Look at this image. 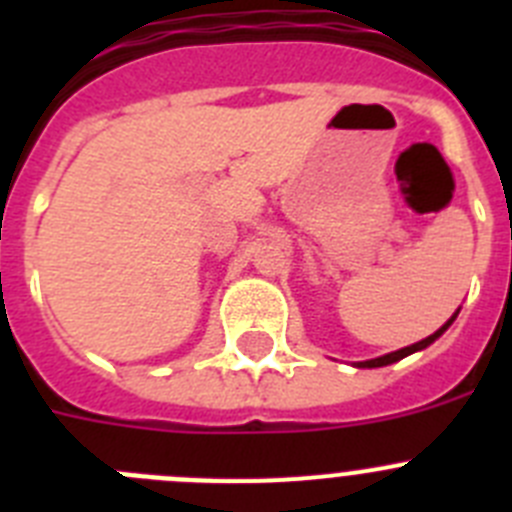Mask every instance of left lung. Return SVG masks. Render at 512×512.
I'll list each match as a JSON object with an SVG mask.
<instances>
[{
    "label": "left lung",
    "instance_id": "1",
    "mask_svg": "<svg viewBox=\"0 0 512 512\" xmlns=\"http://www.w3.org/2000/svg\"><path fill=\"white\" fill-rule=\"evenodd\" d=\"M456 315H459V312H456ZM454 315V318H456ZM454 318L449 320V323L443 325V328H438L436 333H433V336H428V338H423V341H418V343H413V346H408V348H400V351H392V354H387V356H379V359H372V361H361L359 366H369V369H374V366H387V364H395V361H400V359H405V356H410V354H415V351H423L425 346H431L433 341H436L438 336H441L443 330L449 328L451 323H454Z\"/></svg>",
    "mask_w": 512,
    "mask_h": 512
}]
</instances>
